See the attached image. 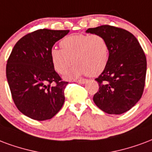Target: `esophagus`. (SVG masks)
<instances>
[{
	"mask_svg": "<svg viewBox=\"0 0 152 152\" xmlns=\"http://www.w3.org/2000/svg\"><path fill=\"white\" fill-rule=\"evenodd\" d=\"M88 81V80L86 79H81V80H76V83H78V84H85L86 82Z\"/></svg>",
	"mask_w": 152,
	"mask_h": 152,
	"instance_id": "1",
	"label": "esophagus"
}]
</instances>
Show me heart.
<instances>
[{"instance_id": "b5f03b06", "label": "heart", "mask_w": 152, "mask_h": 152, "mask_svg": "<svg viewBox=\"0 0 152 152\" xmlns=\"http://www.w3.org/2000/svg\"><path fill=\"white\" fill-rule=\"evenodd\" d=\"M61 49L52 48L50 59L54 69L64 75L71 65L75 64L67 75L76 79L83 75L96 76L102 74L110 60V46L104 37L99 34H74L60 42Z\"/></svg>"}]
</instances>
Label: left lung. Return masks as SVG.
<instances>
[{"label":"left lung","mask_w":152,"mask_h":152,"mask_svg":"<svg viewBox=\"0 0 152 152\" xmlns=\"http://www.w3.org/2000/svg\"><path fill=\"white\" fill-rule=\"evenodd\" d=\"M86 32L104 37L110 51L107 67L95 79L99 90L93 102L105 113H125L139 102L143 93L147 72L144 51L135 37L122 28L104 25L89 28Z\"/></svg>","instance_id":"obj_1"}]
</instances>
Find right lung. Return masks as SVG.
<instances>
[{
	"label": "right lung",
	"mask_w": 152,
	"mask_h": 152,
	"mask_svg": "<svg viewBox=\"0 0 152 152\" xmlns=\"http://www.w3.org/2000/svg\"><path fill=\"white\" fill-rule=\"evenodd\" d=\"M69 30L40 29L19 39L7 60L6 77L14 104L24 115L44 121L58 113L64 103V88L54 69L50 50Z\"/></svg>",
	"instance_id": "right-lung-1"
}]
</instances>
